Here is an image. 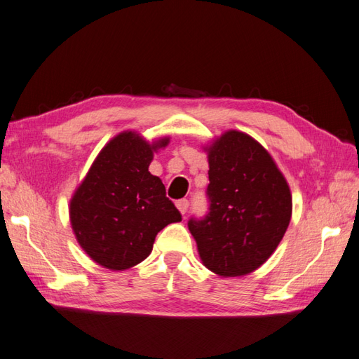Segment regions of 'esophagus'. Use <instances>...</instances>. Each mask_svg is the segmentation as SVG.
Returning a JSON list of instances; mask_svg holds the SVG:
<instances>
[{
  "mask_svg": "<svg viewBox=\"0 0 359 359\" xmlns=\"http://www.w3.org/2000/svg\"><path fill=\"white\" fill-rule=\"evenodd\" d=\"M176 206H177V209L180 210L182 215H185L188 212V208H189V201L187 198H180V200L176 201Z\"/></svg>",
  "mask_w": 359,
  "mask_h": 359,
  "instance_id": "obj_1",
  "label": "esophagus"
}]
</instances>
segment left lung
Returning <instances> with one entry per match:
<instances>
[{
    "label": "left lung",
    "instance_id": "8db88e82",
    "mask_svg": "<svg viewBox=\"0 0 359 359\" xmlns=\"http://www.w3.org/2000/svg\"><path fill=\"white\" fill-rule=\"evenodd\" d=\"M209 210L188 221L200 259L221 276L247 275L278 247L292 217V194L262 144L229 130L208 149Z\"/></svg>",
    "mask_w": 359,
    "mask_h": 359
}]
</instances>
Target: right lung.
Here are the masks:
<instances>
[{
  "label": "right lung",
  "instance_id": "add662e5",
  "mask_svg": "<svg viewBox=\"0 0 359 359\" xmlns=\"http://www.w3.org/2000/svg\"><path fill=\"white\" fill-rule=\"evenodd\" d=\"M168 138L149 144L123 132L102 149L70 201V222L83 250L104 268L129 269L151 252L156 234L180 212L149 165Z\"/></svg>",
  "mask_w": 359,
  "mask_h": 359
}]
</instances>
